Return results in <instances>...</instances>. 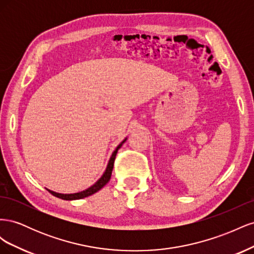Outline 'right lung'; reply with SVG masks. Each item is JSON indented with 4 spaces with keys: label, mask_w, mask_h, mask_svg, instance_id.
Instances as JSON below:
<instances>
[{
    "label": "right lung",
    "mask_w": 254,
    "mask_h": 254,
    "mask_svg": "<svg viewBox=\"0 0 254 254\" xmlns=\"http://www.w3.org/2000/svg\"><path fill=\"white\" fill-rule=\"evenodd\" d=\"M125 141H126V139L118 146L117 149L114 150V152L112 153V157L110 158L108 166H107V170H106L105 174L102 176V178L99 179V180L94 184V186H92L91 188H89V189L86 190L80 191V193H75V194H59V193H56V191H53V190H48L50 191V193H51L53 196L64 199V200H75V199H81V198L88 197V196H91L92 194L96 193L97 190H99L103 187H105L106 184L108 183V181L110 180L111 174H112V170H113V165H114L115 157H117L118 150L121 148V146L123 145V143H124Z\"/></svg>",
    "instance_id": "1"
}]
</instances>
